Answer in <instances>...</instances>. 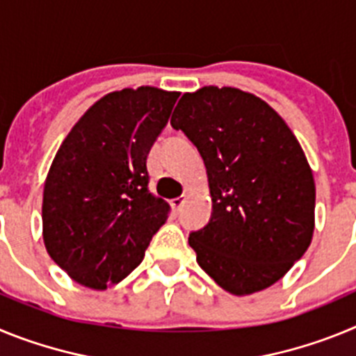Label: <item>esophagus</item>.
Here are the masks:
<instances>
[{"mask_svg": "<svg viewBox=\"0 0 356 356\" xmlns=\"http://www.w3.org/2000/svg\"><path fill=\"white\" fill-rule=\"evenodd\" d=\"M184 203H185V196H180V197H175V200H171V207L175 210H180Z\"/></svg>", "mask_w": 356, "mask_h": 356, "instance_id": "obj_1", "label": "esophagus"}]
</instances>
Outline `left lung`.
Returning a JSON list of instances; mask_svg holds the SVG:
<instances>
[{"mask_svg": "<svg viewBox=\"0 0 356 356\" xmlns=\"http://www.w3.org/2000/svg\"><path fill=\"white\" fill-rule=\"evenodd\" d=\"M171 124L209 175L212 217L188 235L200 267L229 294L271 287L303 257L316 226V184L296 135L254 94L213 85L185 92Z\"/></svg>", "mask_w": 356, "mask_h": 356, "instance_id": "1", "label": "left lung"}]
</instances>
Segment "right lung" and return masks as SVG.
Instances as JSON below:
<instances>
[{
    "label": "right lung",
    "mask_w": 356,
    "mask_h": 356,
    "mask_svg": "<svg viewBox=\"0 0 356 356\" xmlns=\"http://www.w3.org/2000/svg\"><path fill=\"white\" fill-rule=\"evenodd\" d=\"M178 96L156 87L106 94L56 151L44 181L42 238L76 284H119L168 219L169 205L147 188L146 160Z\"/></svg>",
    "instance_id": "1"
}]
</instances>
